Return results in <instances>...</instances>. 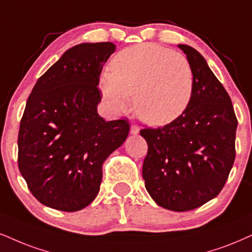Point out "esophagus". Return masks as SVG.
<instances>
[{"label":"esophagus","instance_id":"34e87169","mask_svg":"<svg viewBox=\"0 0 252 252\" xmlns=\"http://www.w3.org/2000/svg\"><path fill=\"white\" fill-rule=\"evenodd\" d=\"M139 131H140V129H139L138 126H136V125H131V134H138Z\"/></svg>","mask_w":252,"mask_h":252}]
</instances>
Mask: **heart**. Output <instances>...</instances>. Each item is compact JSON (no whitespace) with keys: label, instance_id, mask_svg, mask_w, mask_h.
I'll return each mask as SVG.
<instances>
[{"label":"heart","instance_id":"obj_1","mask_svg":"<svg viewBox=\"0 0 252 252\" xmlns=\"http://www.w3.org/2000/svg\"><path fill=\"white\" fill-rule=\"evenodd\" d=\"M100 85L102 97L114 113L125 112L133 97L134 111L142 121L162 126L178 119L188 107L194 92V71L185 55L144 43L118 52Z\"/></svg>","mask_w":252,"mask_h":252}]
</instances>
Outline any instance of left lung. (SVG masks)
I'll list each match as a JSON object with an SVG mask.
<instances>
[{
    "label": "left lung",
    "mask_w": 252,
    "mask_h": 252,
    "mask_svg": "<svg viewBox=\"0 0 252 252\" xmlns=\"http://www.w3.org/2000/svg\"><path fill=\"white\" fill-rule=\"evenodd\" d=\"M194 71V92L178 119L141 129L148 152L142 178L158 206L187 212L216 197L235 161L237 119L228 92L200 52L180 44Z\"/></svg>",
    "instance_id": "obj_1"
}]
</instances>
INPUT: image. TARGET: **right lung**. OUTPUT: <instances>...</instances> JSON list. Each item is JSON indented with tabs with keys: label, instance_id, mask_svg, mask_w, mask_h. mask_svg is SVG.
Masks as SVG:
<instances>
[{
	"label": "right lung",
	"instance_id": "add662e5",
	"mask_svg": "<svg viewBox=\"0 0 252 252\" xmlns=\"http://www.w3.org/2000/svg\"><path fill=\"white\" fill-rule=\"evenodd\" d=\"M111 42L65 51L33 86L18 132V168L40 203L62 212L88 207L100 189L102 163L129 132L127 120L98 114L99 77Z\"/></svg>",
	"mask_w": 252,
	"mask_h": 252
}]
</instances>
